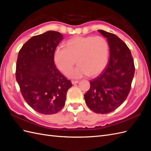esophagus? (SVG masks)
<instances>
[{"label": "esophagus", "mask_w": 151, "mask_h": 151, "mask_svg": "<svg viewBox=\"0 0 151 151\" xmlns=\"http://www.w3.org/2000/svg\"><path fill=\"white\" fill-rule=\"evenodd\" d=\"M78 83H79L78 81H76V80H72V84H77Z\"/></svg>", "instance_id": "esophagus-1"}]
</instances>
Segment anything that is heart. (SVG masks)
Returning <instances> with one entry per match:
<instances>
[{
  "label": "heart",
  "instance_id": "obj_1",
  "mask_svg": "<svg viewBox=\"0 0 151 151\" xmlns=\"http://www.w3.org/2000/svg\"><path fill=\"white\" fill-rule=\"evenodd\" d=\"M64 46L58 47L55 50L54 61L58 69L65 74L77 61L78 65L67 73V76L72 78L86 75L96 76L107 64L109 45L103 36H74L68 40Z\"/></svg>",
  "mask_w": 151,
  "mask_h": 151
}]
</instances>
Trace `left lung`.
I'll return each mask as SVG.
<instances>
[{"instance_id":"obj_1","label":"left lung","mask_w":151,"mask_h":151,"mask_svg":"<svg viewBox=\"0 0 151 151\" xmlns=\"http://www.w3.org/2000/svg\"><path fill=\"white\" fill-rule=\"evenodd\" d=\"M107 38L109 59L102 74L90 81V88L84 94L86 104L93 111L106 114L115 110L125 101L131 89L135 65L130 49L113 33L99 29Z\"/></svg>"}]
</instances>
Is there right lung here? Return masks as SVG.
Instances as JSON below:
<instances>
[{
    "label": "right lung",
    "mask_w": 151,
    "mask_h": 151,
    "mask_svg": "<svg viewBox=\"0 0 151 151\" xmlns=\"http://www.w3.org/2000/svg\"><path fill=\"white\" fill-rule=\"evenodd\" d=\"M62 39L55 31L34 36L23 45L17 59L16 78L22 96L34 110L45 115L61 110L72 86L54 62L55 50Z\"/></svg>",
    "instance_id": "right-lung-1"
}]
</instances>
